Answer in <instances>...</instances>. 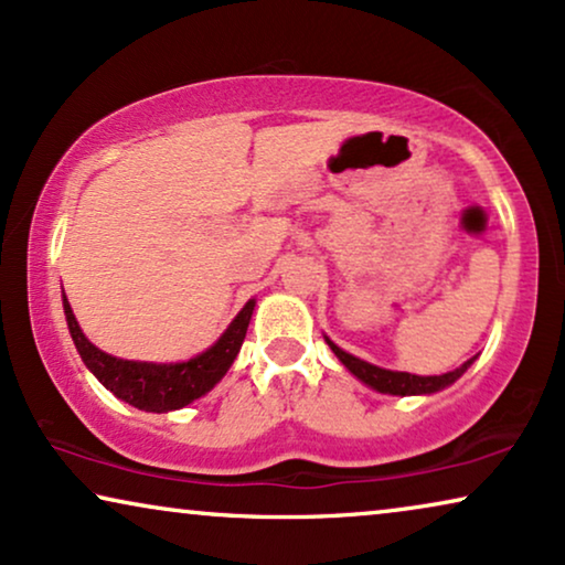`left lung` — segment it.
I'll list each match as a JSON object with an SVG mask.
<instances>
[{
  "label": "left lung",
  "instance_id": "1",
  "mask_svg": "<svg viewBox=\"0 0 565 565\" xmlns=\"http://www.w3.org/2000/svg\"><path fill=\"white\" fill-rule=\"evenodd\" d=\"M327 344L331 347V352L342 360V365L350 370L354 377H360L362 383L370 385V388L381 391V393H391V396H419V393H437L452 385L458 377L466 373V370L473 365V360L462 362L458 370L445 375H412V373H393V370H383L377 365H370V362L354 358V354L339 350V347L327 339Z\"/></svg>",
  "mask_w": 565,
  "mask_h": 565
}]
</instances>
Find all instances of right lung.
<instances>
[{"mask_svg":"<svg viewBox=\"0 0 565 565\" xmlns=\"http://www.w3.org/2000/svg\"><path fill=\"white\" fill-rule=\"evenodd\" d=\"M254 300H249L231 327L223 331V337L215 342L211 350H205L198 358L188 362H172V365H157V362H134L113 358L84 337L79 323L74 319L72 306L64 296V313L68 331L76 344V352L82 354L84 365L97 375V381L113 391L115 396L126 401V404L141 408V412H174L192 404V401L205 396L223 375L228 373L231 362L236 360L242 342L246 337V327L252 321Z\"/></svg>","mask_w":565,"mask_h":565,"instance_id":"right-lung-1","label":"right lung"}]
</instances>
